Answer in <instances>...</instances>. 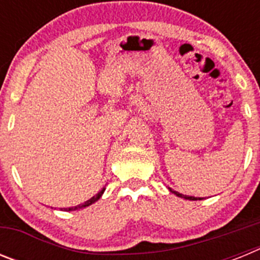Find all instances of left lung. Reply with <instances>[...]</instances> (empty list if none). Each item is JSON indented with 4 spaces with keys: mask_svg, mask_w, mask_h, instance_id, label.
I'll return each mask as SVG.
<instances>
[{
    "mask_svg": "<svg viewBox=\"0 0 260 260\" xmlns=\"http://www.w3.org/2000/svg\"><path fill=\"white\" fill-rule=\"evenodd\" d=\"M174 195H177V197H180V198H183V199H187V201H201L202 198H197V197H189V195H183V194H180V192L177 191H172Z\"/></svg>",
    "mask_w": 260,
    "mask_h": 260,
    "instance_id": "1",
    "label": "left lung"
}]
</instances>
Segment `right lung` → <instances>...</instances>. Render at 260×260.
I'll return each mask as SVG.
<instances>
[{
    "mask_svg": "<svg viewBox=\"0 0 260 260\" xmlns=\"http://www.w3.org/2000/svg\"><path fill=\"white\" fill-rule=\"evenodd\" d=\"M104 191H105V187H103V189L100 190V191H99L98 194H96V195H93L92 198H91V199H88V201H87V202H84L83 204H78V206H74V207L63 208V211H77V210H80V208L88 207V206H91V204H93V203H95V202H98L99 199L102 198V195L104 194Z\"/></svg>",
    "mask_w": 260,
    "mask_h": 260,
    "instance_id": "1",
    "label": "right lung"
}]
</instances>
